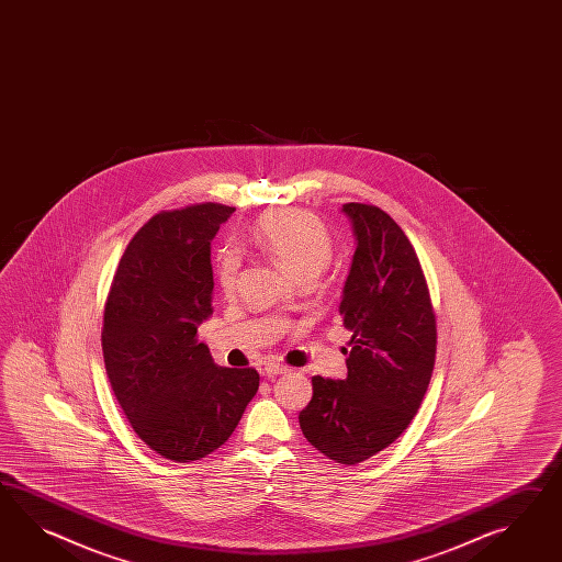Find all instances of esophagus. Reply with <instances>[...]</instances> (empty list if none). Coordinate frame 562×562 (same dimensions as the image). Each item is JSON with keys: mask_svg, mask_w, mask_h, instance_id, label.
Here are the masks:
<instances>
[{"mask_svg": "<svg viewBox=\"0 0 562 562\" xmlns=\"http://www.w3.org/2000/svg\"><path fill=\"white\" fill-rule=\"evenodd\" d=\"M286 366H280V363H268L266 368H263V373L268 375V378H276V375H282V373H288Z\"/></svg>", "mask_w": 562, "mask_h": 562, "instance_id": "34e87169", "label": "esophagus"}]
</instances>
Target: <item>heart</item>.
I'll use <instances>...</instances> for the list:
<instances>
[{
	"label": "heart",
	"instance_id": "obj_1",
	"mask_svg": "<svg viewBox=\"0 0 562 562\" xmlns=\"http://www.w3.org/2000/svg\"><path fill=\"white\" fill-rule=\"evenodd\" d=\"M251 237L296 282L316 280L333 256L327 227L315 215L302 211H280L261 217ZM239 266V251L232 246L223 247L217 260V280L225 292L235 286Z\"/></svg>",
	"mask_w": 562,
	"mask_h": 562
}]
</instances>
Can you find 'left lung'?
Segmentation results:
<instances>
[{
	"label": "left lung",
	"mask_w": 562,
	"mask_h": 562,
	"mask_svg": "<svg viewBox=\"0 0 562 562\" xmlns=\"http://www.w3.org/2000/svg\"><path fill=\"white\" fill-rule=\"evenodd\" d=\"M356 254L342 286L351 330L347 378H313L302 435L333 461L357 465L396 440L420 408L435 368L437 321L408 237L378 206L347 203Z\"/></svg>",
	"instance_id": "obj_1"
}]
</instances>
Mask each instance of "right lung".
I'll list each match as a JSON object with an SVG mask.
<instances>
[{
  "instance_id": "obj_1",
  "label": "right lung",
  "mask_w": 562,
  "mask_h": 562,
  "mask_svg": "<svg viewBox=\"0 0 562 562\" xmlns=\"http://www.w3.org/2000/svg\"><path fill=\"white\" fill-rule=\"evenodd\" d=\"M233 206H187L151 217L113 278L101 345L111 390L137 437L177 463L232 437L256 370L217 368L196 329L213 315L211 241Z\"/></svg>"
}]
</instances>
